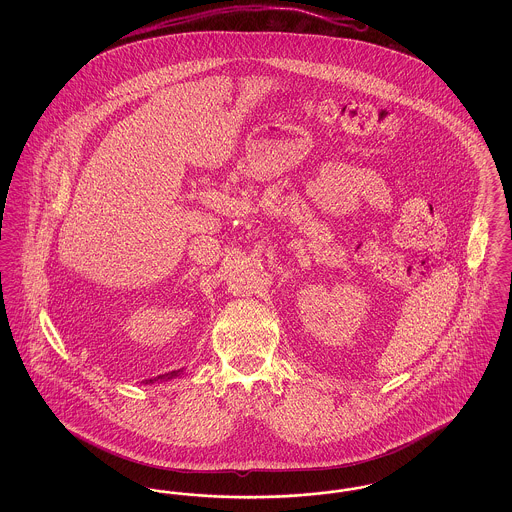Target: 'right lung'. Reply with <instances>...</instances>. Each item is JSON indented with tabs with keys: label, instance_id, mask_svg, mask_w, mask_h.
Segmentation results:
<instances>
[{
	"label": "right lung",
	"instance_id": "1",
	"mask_svg": "<svg viewBox=\"0 0 512 512\" xmlns=\"http://www.w3.org/2000/svg\"><path fill=\"white\" fill-rule=\"evenodd\" d=\"M172 376H176V372H172L171 376H169V378H172ZM161 378H163V376H161ZM149 382H153V380H149Z\"/></svg>",
	"mask_w": 512,
	"mask_h": 512
}]
</instances>
